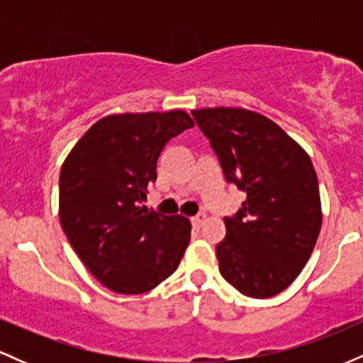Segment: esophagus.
I'll return each instance as SVG.
<instances>
[{"mask_svg": "<svg viewBox=\"0 0 363 363\" xmlns=\"http://www.w3.org/2000/svg\"><path fill=\"white\" fill-rule=\"evenodd\" d=\"M205 220H206V215L199 213V215H196V216H193V218H191V223H193L194 228H199L203 223H205Z\"/></svg>", "mask_w": 363, "mask_h": 363, "instance_id": "1", "label": "esophagus"}]
</instances>
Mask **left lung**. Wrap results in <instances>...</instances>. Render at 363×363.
Returning <instances> with one entry per match:
<instances>
[{"instance_id":"8db88e82","label":"left lung","mask_w":363,"mask_h":363,"mask_svg":"<svg viewBox=\"0 0 363 363\" xmlns=\"http://www.w3.org/2000/svg\"><path fill=\"white\" fill-rule=\"evenodd\" d=\"M225 179L247 198L216 244L222 277L240 294L268 298L302 272L319 237L323 211L314 165L266 116L237 107L194 109Z\"/></svg>"}]
</instances>
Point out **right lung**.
I'll use <instances>...</instances> for the list:
<instances>
[{
    "instance_id": "1",
    "label": "right lung",
    "mask_w": 363,
    "mask_h": 363,
    "mask_svg": "<svg viewBox=\"0 0 363 363\" xmlns=\"http://www.w3.org/2000/svg\"><path fill=\"white\" fill-rule=\"evenodd\" d=\"M193 126L184 111L106 116L62 162V230L86 269L116 294L155 289L189 245L186 216H165L140 203L155 182L162 150Z\"/></svg>"
}]
</instances>
